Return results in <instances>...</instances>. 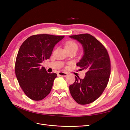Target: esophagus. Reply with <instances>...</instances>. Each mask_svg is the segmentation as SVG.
Segmentation results:
<instances>
[{"label":"esophagus","mask_w":130,"mask_h":130,"mask_svg":"<svg viewBox=\"0 0 130 130\" xmlns=\"http://www.w3.org/2000/svg\"><path fill=\"white\" fill-rule=\"evenodd\" d=\"M57 75L59 76H62V77H66L68 75V74L65 72H59L57 74Z\"/></svg>","instance_id":"esophagus-1"}]
</instances>
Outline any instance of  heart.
Returning a JSON list of instances; mask_svg holds the SVG:
<instances>
[{
    "label": "heart",
    "instance_id": "obj_1",
    "mask_svg": "<svg viewBox=\"0 0 130 130\" xmlns=\"http://www.w3.org/2000/svg\"><path fill=\"white\" fill-rule=\"evenodd\" d=\"M65 48L66 49H77V45L73 41H68L66 43Z\"/></svg>",
    "mask_w": 130,
    "mask_h": 130
}]
</instances>
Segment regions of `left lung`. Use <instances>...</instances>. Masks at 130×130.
<instances>
[{
    "label": "left lung",
    "mask_w": 130,
    "mask_h": 130,
    "mask_svg": "<svg viewBox=\"0 0 130 130\" xmlns=\"http://www.w3.org/2000/svg\"><path fill=\"white\" fill-rule=\"evenodd\" d=\"M69 37L83 47L84 55L76 65L87 71L83 79L75 76V81L69 86L70 93L77 103L88 104L99 98L107 86L111 73L109 57L104 45L91 35Z\"/></svg>",
    "instance_id": "left-lung-1"
}]
</instances>
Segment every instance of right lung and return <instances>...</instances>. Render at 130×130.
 I'll return each mask as SVG.
<instances>
[{
    "instance_id": "1",
    "label": "right lung",
    "mask_w": 130,
    "mask_h": 130,
    "mask_svg": "<svg viewBox=\"0 0 130 130\" xmlns=\"http://www.w3.org/2000/svg\"><path fill=\"white\" fill-rule=\"evenodd\" d=\"M64 37L34 35L27 38L19 48L15 73L21 87L30 99L41 100L50 93L57 74L48 73L41 63L50 58L54 46Z\"/></svg>"
}]
</instances>
